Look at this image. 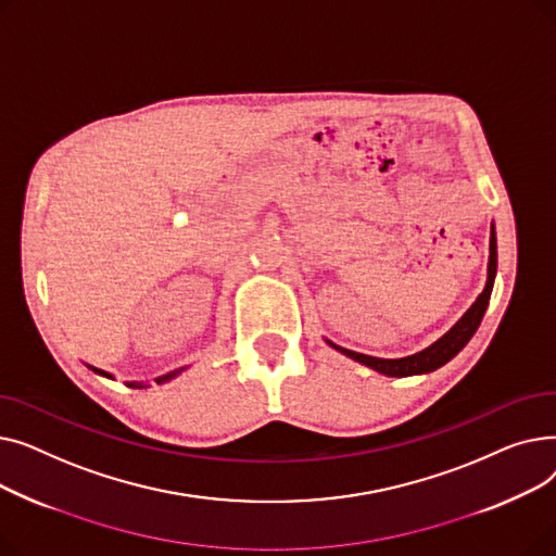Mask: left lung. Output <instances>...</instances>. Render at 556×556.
I'll use <instances>...</instances> for the list:
<instances>
[{"label":"left lung","mask_w":556,"mask_h":556,"mask_svg":"<svg viewBox=\"0 0 556 556\" xmlns=\"http://www.w3.org/2000/svg\"><path fill=\"white\" fill-rule=\"evenodd\" d=\"M495 268H498V250H495V231L491 229V241H489V275H486V286L482 290V295L476 300V304L464 313V317L459 323L444 336L437 340L434 344H430L424 352L407 356V358H374V356H365L358 352H349L344 346H338L333 342H329L338 352H342L344 356L354 358L376 371H381L386 376H413V374H426L432 371L437 367H442L444 363H448L459 349H464V344L473 338V333L478 331L484 311L489 306V298L493 290V279H495Z\"/></svg>","instance_id":"obj_1"}]
</instances>
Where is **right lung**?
Here are the masks:
<instances>
[{
  "label": "right lung",
  "instance_id": "1",
  "mask_svg": "<svg viewBox=\"0 0 556 556\" xmlns=\"http://www.w3.org/2000/svg\"><path fill=\"white\" fill-rule=\"evenodd\" d=\"M87 367H90V365H87ZM90 369H94V367H90ZM97 374H101V376H108V378H112L110 374H105V371H101V369H94ZM175 374H178V371H170V374H166V376H160V378H155V383H164V381H168V378H173ZM128 388H143V383H137V381H132V383H128Z\"/></svg>",
  "mask_w": 556,
  "mask_h": 556
}]
</instances>
